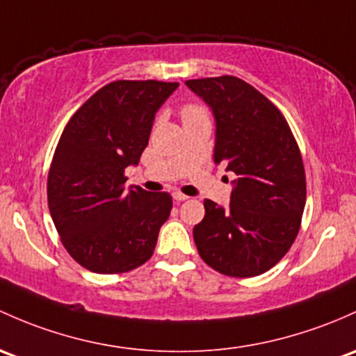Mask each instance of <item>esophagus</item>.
Wrapping results in <instances>:
<instances>
[{
  "mask_svg": "<svg viewBox=\"0 0 356 356\" xmlns=\"http://www.w3.org/2000/svg\"><path fill=\"white\" fill-rule=\"evenodd\" d=\"M172 196H174L175 201H186V200H188V196H186V194H182V193H174Z\"/></svg>",
  "mask_w": 356,
  "mask_h": 356,
  "instance_id": "1",
  "label": "esophagus"
}]
</instances>
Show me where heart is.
<instances>
[{
	"label": "heart",
	"instance_id": "heart-1",
	"mask_svg": "<svg viewBox=\"0 0 356 356\" xmlns=\"http://www.w3.org/2000/svg\"><path fill=\"white\" fill-rule=\"evenodd\" d=\"M181 115H182V119H184V121H188V119H194V118H201V115H207V112H204V109H201L200 106L188 104V106L182 107Z\"/></svg>",
	"mask_w": 356,
	"mask_h": 356
}]
</instances>
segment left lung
Masks as SVG:
<instances>
[{
  "instance_id": "left-lung-1",
  "label": "left lung",
  "mask_w": 356,
  "mask_h": 356,
  "mask_svg": "<svg viewBox=\"0 0 356 356\" xmlns=\"http://www.w3.org/2000/svg\"><path fill=\"white\" fill-rule=\"evenodd\" d=\"M216 121L215 163L237 179L230 208L204 200L193 235L201 259L222 275L252 278L288 252L305 208V170L285 115L237 76L188 80Z\"/></svg>"
}]
</instances>
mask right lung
Listing matches in <instances>:
<instances>
[{
  "mask_svg": "<svg viewBox=\"0 0 356 356\" xmlns=\"http://www.w3.org/2000/svg\"><path fill=\"white\" fill-rule=\"evenodd\" d=\"M179 83L118 80L93 93L63 129L47 175V203L63 245L80 266L118 275L152 257L172 209L168 193L126 189L155 112Z\"/></svg>",
  "mask_w": 356,
  "mask_h": 356,
  "instance_id": "obj_1",
  "label": "right lung"
}]
</instances>
